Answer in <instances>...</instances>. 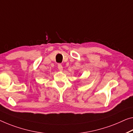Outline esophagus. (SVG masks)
<instances>
[{
	"label": "esophagus",
	"mask_w": 133,
	"mask_h": 133,
	"mask_svg": "<svg viewBox=\"0 0 133 133\" xmlns=\"http://www.w3.org/2000/svg\"><path fill=\"white\" fill-rule=\"evenodd\" d=\"M58 68L59 70L61 71H62L63 70V66H62V65H61V64H59L58 65Z\"/></svg>",
	"instance_id": "34e87169"
}]
</instances>
